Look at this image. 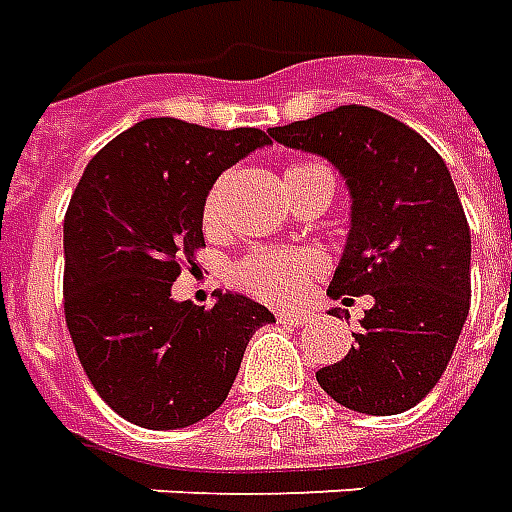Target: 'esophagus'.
<instances>
[{
    "instance_id": "obj_1",
    "label": "esophagus",
    "mask_w": 512,
    "mask_h": 512,
    "mask_svg": "<svg viewBox=\"0 0 512 512\" xmlns=\"http://www.w3.org/2000/svg\"><path fill=\"white\" fill-rule=\"evenodd\" d=\"M276 320H279V323H287V325H304V323H309L312 317H309L306 312H276Z\"/></svg>"
}]
</instances>
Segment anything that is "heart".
Masks as SVG:
<instances>
[{
	"mask_svg": "<svg viewBox=\"0 0 512 512\" xmlns=\"http://www.w3.org/2000/svg\"><path fill=\"white\" fill-rule=\"evenodd\" d=\"M314 176H325L331 179L333 173L328 165L314 160H298L290 162L285 168V184L295 181L314 179ZM222 184L225 176L208 189L206 200H203V227L214 230L219 219V198H222ZM325 268V260L320 252L314 249H276V246H263L249 252L244 260H238L233 268V282L238 290L255 295L260 301L274 306L293 304L298 295L304 293L306 282L317 276Z\"/></svg>",
	"mask_w": 512,
	"mask_h": 512,
	"instance_id": "b5f03b06",
	"label": "heart"
}]
</instances>
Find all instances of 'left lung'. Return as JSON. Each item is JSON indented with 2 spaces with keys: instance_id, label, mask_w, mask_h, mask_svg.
<instances>
[{
  "instance_id": "obj_1",
  "label": "left lung",
  "mask_w": 512,
  "mask_h": 512,
  "mask_svg": "<svg viewBox=\"0 0 512 512\" xmlns=\"http://www.w3.org/2000/svg\"><path fill=\"white\" fill-rule=\"evenodd\" d=\"M268 132L328 157L347 179L352 227L328 295L374 298L355 347L317 372L320 388L366 415L410 410L448 369L472 295L469 225L445 162L412 127L366 105Z\"/></svg>"
}]
</instances>
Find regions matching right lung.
Returning <instances> with one entry per match:
<instances>
[{"instance_id":"1","label":"right lung","mask_w":512,"mask_h":512,"mask_svg":"<svg viewBox=\"0 0 512 512\" xmlns=\"http://www.w3.org/2000/svg\"><path fill=\"white\" fill-rule=\"evenodd\" d=\"M271 143L255 127L143 119L102 146L64 214V320L100 399L143 429H184L233 388L252 333L274 323L246 295L173 301L195 271L203 200L219 173Z\"/></svg>"}]
</instances>
